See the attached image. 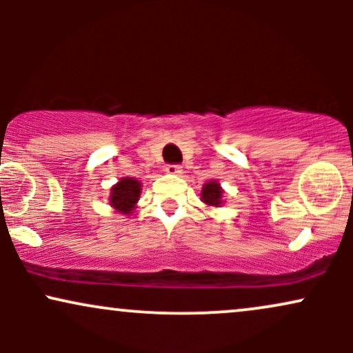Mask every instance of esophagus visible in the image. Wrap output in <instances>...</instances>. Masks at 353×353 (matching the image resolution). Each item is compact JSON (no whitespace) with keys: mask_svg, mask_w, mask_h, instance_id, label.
<instances>
[{"mask_svg":"<svg viewBox=\"0 0 353 353\" xmlns=\"http://www.w3.org/2000/svg\"><path fill=\"white\" fill-rule=\"evenodd\" d=\"M164 172L169 174V176H181V174H182V168H181V165H174V164L165 165Z\"/></svg>","mask_w":353,"mask_h":353,"instance_id":"34e87169","label":"esophagus"}]
</instances>
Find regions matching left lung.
Wrapping results in <instances>:
<instances>
[{
    "mask_svg": "<svg viewBox=\"0 0 353 353\" xmlns=\"http://www.w3.org/2000/svg\"><path fill=\"white\" fill-rule=\"evenodd\" d=\"M201 201L208 208H222V204H224V189L221 188L219 181H209L202 185Z\"/></svg>",
    "mask_w": 353,
    "mask_h": 353,
    "instance_id": "8db88e82",
    "label": "left lung"
}]
</instances>
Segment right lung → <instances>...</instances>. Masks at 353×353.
Returning <instances> with one entry per match:
<instances>
[{"label": "right lung", "instance_id": "right-lung-1", "mask_svg": "<svg viewBox=\"0 0 353 353\" xmlns=\"http://www.w3.org/2000/svg\"><path fill=\"white\" fill-rule=\"evenodd\" d=\"M141 188H143V184L134 177H121L111 188L109 205L123 216H131L141 197V190H143Z\"/></svg>", "mask_w": 353, "mask_h": 353}]
</instances>
